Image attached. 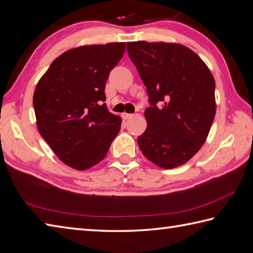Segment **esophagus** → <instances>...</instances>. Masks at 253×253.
I'll use <instances>...</instances> for the list:
<instances>
[{
    "mask_svg": "<svg viewBox=\"0 0 253 253\" xmlns=\"http://www.w3.org/2000/svg\"><path fill=\"white\" fill-rule=\"evenodd\" d=\"M121 116H122V119H123V120H128V119H130V117L132 116V114H129V113L124 112V113H122V114H121Z\"/></svg>",
    "mask_w": 253,
    "mask_h": 253,
    "instance_id": "esophagus-1",
    "label": "esophagus"
}]
</instances>
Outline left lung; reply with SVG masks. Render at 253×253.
I'll use <instances>...</instances> for the list:
<instances>
[{"instance_id":"8db88e82","label":"left lung","mask_w":253,"mask_h":253,"mask_svg":"<svg viewBox=\"0 0 253 253\" xmlns=\"http://www.w3.org/2000/svg\"><path fill=\"white\" fill-rule=\"evenodd\" d=\"M127 51L149 93L148 127L138 137L143 155L156 166L183 165L201 150L215 115L214 79L207 64L178 43L128 42ZM163 102L157 108L156 103Z\"/></svg>"}]
</instances>
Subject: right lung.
Returning <instances> with one entry per match:
<instances>
[{"mask_svg": "<svg viewBox=\"0 0 253 253\" xmlns=\"http://www.w3.org/2000/svg\"><path fill=\"white\" fill-rule=\"evenodd\" d=\"M124 42L82 45L51 62L33 93L37 127L59 160L86 170L107 155L122 124L109 112L104 88Z\"/></svg>", "mask_w": 253, "mask_h": 253, "instance_id": "1", "label": "right lung"}]
</instances>
